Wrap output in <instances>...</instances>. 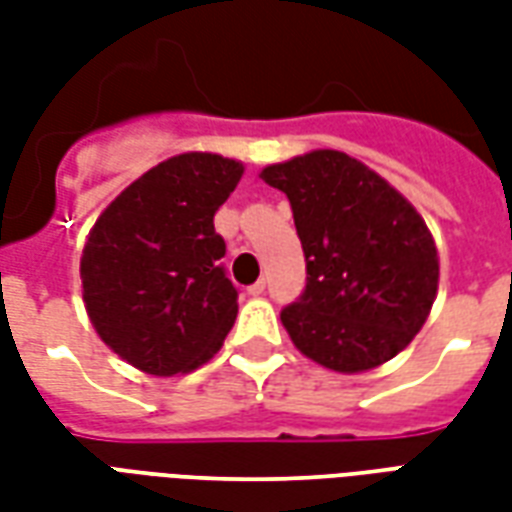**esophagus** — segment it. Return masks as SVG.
<instances>
[{
    "instance_id": "esophagus-1",
    "label": "esophagus",
    "mask_w": 512,
    "mask_h": 512,
    "mask_svg": "<svg viewBox=\"0 0 512 512\" xmlns=\"http://www.w3.org/2000/svg\"><path fill=\"white\" fill-rule=\"evenodd\" d=\"M266 293V279H257L255 285H249V296H263Z\"/></svg>"
}]
</instances>
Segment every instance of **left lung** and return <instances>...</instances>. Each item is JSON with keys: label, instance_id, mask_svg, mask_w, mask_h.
<instances>
[{"label": "left lung", "instance_id": "8db88e82", "mask_svg": "<svg viewBox=\"0 0 512 512\" xmlns=\"http://www.w3.org/2000/svg\"><path fill=\"white\" fill-rule=\"evenodd\" d=\"M285 191L307 260V288L282 310L301 354L365 373L406 348L439 290V252L414 205L340 150H312L260 172Z\"/></svg>", "mask_w": 512, "mask_h": 512}]
</instances>
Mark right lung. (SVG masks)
<instances>
[{"label": "right lung", "instance_id": "1", "mask_svg": "<svg viewBox=\"0 0 512 512\" xmlns=\"http://www.w3.org/2000/svg\"><path fill=\"white\" fill-rule=\"evenodd\" d=\"M244 175L216 153H180L109 202L82 252V296L95 332L150 376L205 365L233 329L238 290L222 268L213 213Z\"/></svg>", "mask_w": 512, "mask_h": 512}]
</instances>
